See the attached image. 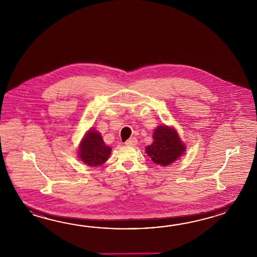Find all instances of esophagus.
Wrapping results in <instances>:
<instances>
[{
    "mask_svg": "<svg viewBox=\"0 0 257 257\" xmlns=\"http://www.w3.org/2000/svg\"><path fill=\"white\" fill-rule=\"evenodd\" d=\"M137 142H138V141H137L136 138H131V139H128V140L126 141V144L127 146H135L137 144Z\"/></svg>",
    "mask_w": 257,
    "mask_h": 257,
    "instance_id": "1",
    "label": "esophagus"
}]
</instances>
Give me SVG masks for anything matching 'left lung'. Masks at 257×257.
Listing matches in <instances>:
<instances>
[{
	"label": "left lung",
	"instance_id": "1",
	"mask_svg": "<svg viewBox=\"0 0 257 257\" xmlns=\"http://www.w3.org/2000/svg\"><path fill=\"white\" fill-rule=\"evenodd\" d=\"M186 150L174 128L159 126L153 133V142L146 147V153L153 163L162 166L173 164Z\"/></svg>",
	"mask_w": 257,
	"mask_h": 257
}]
</instances>
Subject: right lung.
Here are the masks:
<instances>
[{
    "label": "right lung",
    "instance_id": "obj_1",
    "mask_svg": "<svg viewBox=\"0 0 257 257\" xmlns=\"http://www.w3.org/2000/svg\"><path fill=\"white\" fill-rule=\"evenodd\" d=\"M111 153V148L104 143L97 131L90 130L81 142L79 157L84 164L96 167L106 162Z\"/></svg>",
    "mask_w": 257,
    "mask_h": 257
}]
</instances>
